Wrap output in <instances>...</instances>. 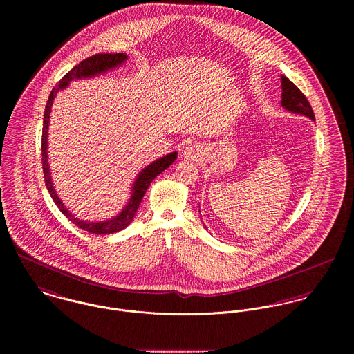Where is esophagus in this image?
<instances>
[{"label":"esophagus","instance_id":"obj_1","mask_svg":"<svg viewBox=\"0 0 354 354\" xmlns=\"http://www.w3.org/2000/svg\"><path fill=\"white\" fill-rule=\"evenodd\" d=\"M201 156H202V150H201V146H198L196 143L187 146L183 151V158L188 160H198Z\"/></svg>","mask_w":354,"mask_h":354}]
</instances>
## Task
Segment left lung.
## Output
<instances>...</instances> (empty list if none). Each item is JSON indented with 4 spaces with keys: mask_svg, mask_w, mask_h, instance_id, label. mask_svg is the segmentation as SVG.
Wrapping results in <instances>:
<instances>
[{
    "mask_svg": "<svg viewBox=\"0 0 354 354\" xmlns=\"http://www.w3.org/2000/svg\"><path fill=\"white\" fill-rule=\"evenodd\" d=\"M281 84H282V100H281L282 107H285L290 113L305 115L309 120L315 121L313 110L303 93L283 75H281Z\"/></svg>",
    "mask_w": 354,
    "mask_h": 354,
    "instance_id": "8db88e82",
    "label": "left lung"
}]
</instances>
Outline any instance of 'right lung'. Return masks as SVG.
Instances as JSON below:
<instances>
[{
	"instance_id": "right-lung-1",
	"label": "right lung",
	"mask_w": 354,
	"mask_h": 354,
	"mask_svg": "<svg viewBox=\"0 0 354 354\" xmlns=\"http://www.w3.org/2000/svg\"><path fill=\"white\" fill-rule=\"evenodd\" d=\"M128 59V55L125 53H100L93 57L86 58L82 61L79 65L73 66L61 80L59 83L51 90L49 100L45 107V115H44V129H42V166H44V173H45V183L48 187V191L50 194L51 199L57 204L59 211L77 227L93 233V234H113L117 232L124 230L135 218V214L143 201L145 194L147 192L149 187L151 185L152 181L155 180L156 176H159L162 171H165L176 159L178 152H169L167 155H163L158 159H155L152 163L147 165L145 169L139 171L136 176L132 188H131V196L128 199L127 204L122 207V209L113 218L104 219V221H98V222H91V221H84L77 218L75 214H72L62 201L59 199L55 187L51 180L50 166H49V155H48V147H49V124H50L51 106L54 98L57 94L62 90H65L72 80H82V79H91L95 76L103 75L109 71H113L118 66H121L125 61Z\"/></svg>"
}]
</instances>
